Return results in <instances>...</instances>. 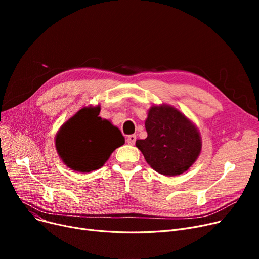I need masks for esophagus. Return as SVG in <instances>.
Masks as SVG:
<instances>
[{
  "label": "esophagus",
  "mask_w": 259,
  "mask_h": 259,
  "mask_svg": "<svg viewBox=\"0 0 259 259\" xmlns=\"http://www.w3.org/2000/svg\"><path fill=\"white\" fill-rule=\"evenodd\" d=\"M135 141H137V135H135V134L128 135L127 139H126V142H127L129 145H131V146H133V145L135 144Z\"/></svg>",
  "instance_id": "esophagus-1"
}]
</instances>
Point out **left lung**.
<instances>
[{"label": "left lung", "instance_id": "obj_1", "mask_svg": "<svg viewBox=\"0 0 259 259\" xmlns=\"http://www.w3.org/2000/svg\"><path fill=\"white\" fill-rule=\"evenodd\" d=\"M148 137L135 145L146 161L162 175H180L192 166L201 150L195 126L170 106H153L145 122Z\"/></svg>", "mask_w": 259, "mask_h": 259}]
</instances>
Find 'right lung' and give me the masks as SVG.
I'll use <instances>...</instances> for the list:
<instances>
[{"mask_svg":"<svg viewBox=\"0 0 259 259\" xmlns=\"http://www.w3.org/2000/svg\"><path fill=\"white\" fill-rule=\"evenodd\" d=\"M101 108H83L62 126L56 138L59 155L69 168L90 172L101 168L125 139L111 122L99 116Z\"/></svg>","mask_w":259,"mask_h":259,"instance_id":"obj_1","label":"right lung"}]
</instances>
